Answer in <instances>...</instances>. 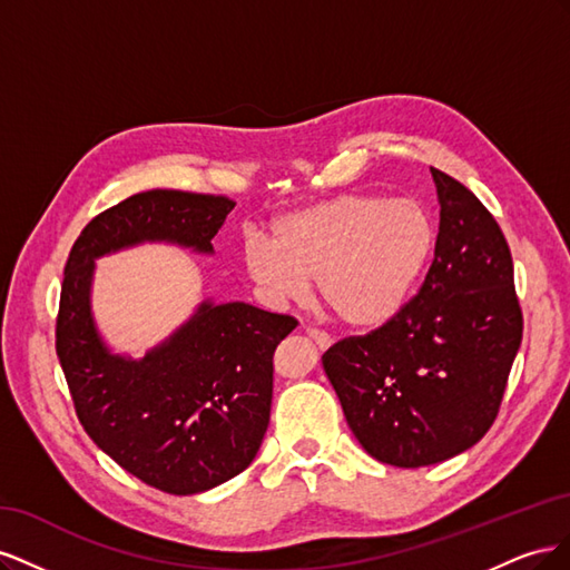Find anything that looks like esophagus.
Segmentation results:
<instances>
[{
  "instance_id": "esophagus-1",
  "label": "esophagus",
  "mask_w": 570,
  "mask_h": 570,
  "mask_svg": "<svg viewBox=\"0 0 570 570\" xmlns=\"http://www.w3.org/2000/svg\"><path fill=\"white\" fill-rule=\"evenodd\" d=\"M304 333H306V337H308V340H312V342L316 344V347H318L321 352H325V350H327V347H331V344H333V340H331V337H327L325 333L316 331V327H306V331H304Z\"/></svg>"
}]
</instances>
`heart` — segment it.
Instances as JSON below:
<instances>
[{"label":"heart","instance_id":"obj_1","mask_svg":"<svg viewBox=\"0 0 570 570\" xmlns=\"http://www.w3.org/2000/svg\"><path fill=\"white\" fill-rule=\"evenodd\" d=\"M271 238L249 235L243 258L273 302H302L316 278L327 314L352 331H373L411 299L438 228L416 199L350 193L278 218Z\"/></svg>","mask_w":570,"mask_h":570}]
</instances>
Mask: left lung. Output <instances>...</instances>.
Returning a JSON list of instances; mask_svg holds the SVG:
<instances>
[{
	"instance_id": "obj_1",
	"label": "left lung",
	"mask_w": 570,
	"mask_h": 570,
	"mask_svg": "<svg viewBox=\"0 0 570 570\" xmlns=\"http://www.w3.org/2000/svg\"><path fill=\"white\" fill-rule=\"evenodd\" d=\"M430 174L440 233L419 295L390 323L323 354L361 446L400 469L452 459L488 433L523 337L502 228L469 187Z\"/></svg>"
}]
</instances>
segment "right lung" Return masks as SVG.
<instances>
[{
    "instance_id": "add662e5",
    "label": "right lung",
    "mask_w": 570,
    "mask_h": 570,
    "mask_svg": "<svg viewBox=\"0 0 570 570\" xmlns=\"http://www.w3.org/2000/svg\"><path fill=\"white\" fill-rule=\"evenodd\" d=\"M235 202L149 189L82 228L63 268L57 354L85 433L120 469L168 494H197L243 473L271 419L273 354L297 318L245 302H204L142 361L116 356L90 314L95 258L145 239L214 252Z\"/></svg>"
}]
</instances>
